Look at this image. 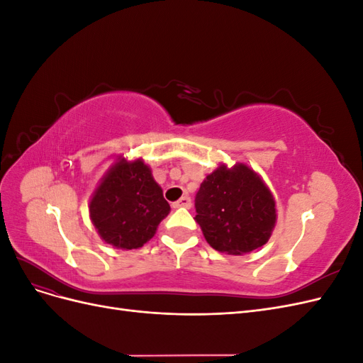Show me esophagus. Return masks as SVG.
<instances>
[{
    "label": "esophagus",
    "instance_id": "1",
    "mask_svg": "<svg viewBox=\"0 0 363 363\" xmlns=\"http://www.w3.org/2000/svg\"><path fill=\"white\" fill-rule=\"evenodd\" d=\"M191 206H192V201H191L189 196H182V199H180L179 201H175V203L172 204V207H174V208H179V207L189 208Z\"/></svg>",
    "mask_w": 363,
    "mask_h": 363
}]
</instances>
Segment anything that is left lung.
<instances>
[{
  "instance_id": "left-lung-1",
  "label": "left lung",
  "mask_w": 363,
  "mask_h": 363,
  "mask_svg": "<svg viewBox=\"0 0 363 363\" xmlns=\"http://www.w3.org/2000/svg\"><path fill=\"white\" fill-rule=\"evenodd\" d=\"M195 221L207 244L242 256L268 242L276 225V201L257 172L244 163L218 167L195 196Z\"/></svg>"
}]
</instances>
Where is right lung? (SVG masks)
Returning a JSON list of instances; mask_svg holds the SVG:
<instances>
[{
	"label": "right lung",
	"mask_w": 363,
	"mask_h": 363,
	"mask_svg": "<svg viewBox=\"0 0 363 363\" xmlns=\"http://www.w3.org/2000/svg\"><path fill=\"white\" fill-rule=\"evenodd\" d=\"M171 211L162 188L142 159H119L95 189L89 215L106 244L133 250L155 236Z\"/></svg>",
	"instance_id": "1"
}]
</instances>
